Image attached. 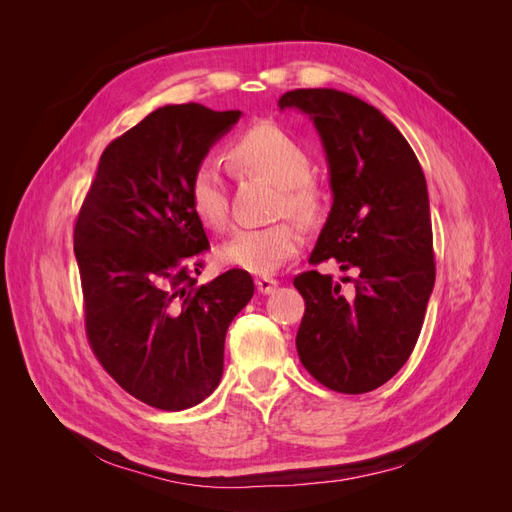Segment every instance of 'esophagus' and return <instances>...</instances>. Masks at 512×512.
Returning <instances> with one entry per match:
<instances>
[{
  "label": "esophagus",
  "mask_w": 512,
  "mask_h": 512,
  "mask_svg": "<svg viewBox=\"0 0 512 512\" xmlns=\"http://www.w3.org/2000/svg\"><path fill=\"white\" fill-rule=\"evenodd\" d=\"M256 288L262 294H271L277 288V280H273V277H256Z\"/></svg>",
  "instance_id": "esophagus-1"
}]
</instances>
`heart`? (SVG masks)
Returning <instances> with one entry per match:
<instances>
[{
	"label": "heart",
	"mask_w": 512,
	"mask_h": 512,
	"mask_svg": "<svg viewBox=\"0 0 512 512\" xmlns=\"http://www.w3.org/2000/svg\"><path fill=\"white\" fill-rule=\"evenodd\" d=\"M228 162L241 175L260 177L277 185V215H292L312 224L327 205V194L312 177L309 151L275 123H258L235 138L228 147ZM188 196L200 224L215 232L228 228V194L218 162L203 160L194 168ZM301 245L303 230L299 224L282 220L265 228L237 230L218 254L230 267L269 275L297 254Z\"/></svg>",
	"instance_id": "1"
}]
</instances>
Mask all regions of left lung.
Returning <instances> with one entry per match:
<instances>
[{
  "label": "left lung",
  "instance_id": "obj_1",
  "mask_svg": "<svg viewBox=\"0 0 512 512\" xmlns=\"http://www.w3.org/2000/svg\"><path fill=\"white\" fill-rule=\"evenodd\" d=\"M277 104L309 115L327 151L333 207L309 265L333 258L359 273L352 297L331 275L294 277L299 359L331 391H374L410 359L436 282L423 168L376 106L344 91L294 89Z\"/></svg>",
  "mask_w": 512,
  "mask_h": 512
}]
</instances>
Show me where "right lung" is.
<instances>
[{"label": "right lung", "mask_w": 512, "mask_h": 512, "mask_svg": "<svg viewBox=\"0 0 512 512\" xmlns=\"http://www.w3.org/2000/svg\"><path fill=\"white\" fill-rule=\"evenodd\" d=\"M241 111L168 104L102 153L74 226L85 331L106 374L143 404L185 410L220 384L228 324L254 294L230 269L196 284L209 250L190 179Z\"/></svg>", "instance_id": "right-lung-1"}]
</instances>
